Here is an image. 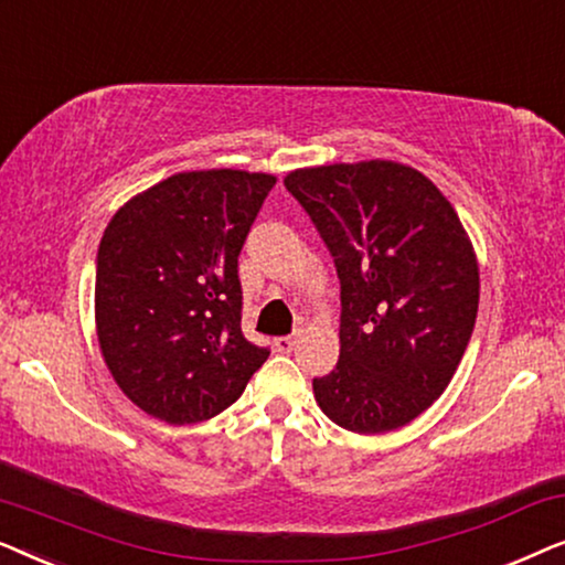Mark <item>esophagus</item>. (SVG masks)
I'll use <instances>...</instances> for the list:
<instances>
[{
    "label": "esophagus",
    "instance_id": "34e87169",
    "mask_svg": "<svg viewBox=\"0 0 565 565\" xmlns=\"http://www.w3.org/2000/svg\"><path fill=\"white\" fill-rule=\"evenodd\" d=\"M300 342V331H292L288 337H277L275 339V350L277 352H292Z\"/></svg>",
    "mask_w": 565,
    "mask_h": 565
}]
</instances>
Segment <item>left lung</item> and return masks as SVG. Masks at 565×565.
I'll use <instances>...</instances> for the list:
<instances>
[{
  "mask_svg": "<svg viewBox=\"0 0 565 565\" xmlns=\"http://www.w3.org/2000/svg\"><path fill=\"white\" fill-rule=\"evenodd\" d=\"M285 188L339 277V362L313 377L321 412L358 435L398 429L443 396L478 313V265L458 213L396 161L298 169Z\"/></svg>",
  "mask_w": 565,
  "mask_h": 565,
  "instance_id": "left-lung-1",
  "label": "left lung"
}]
</instances>
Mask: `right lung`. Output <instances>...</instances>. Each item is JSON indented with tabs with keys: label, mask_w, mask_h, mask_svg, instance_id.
I'll return each instance as SVG.
<instances>
[{
	"label": "right lung",
	"mask_w": 565,
	"mask_h": 565,
	"mask_svg": "<svg viewBox=\"0 0 565 565\" xmlns=\"http://www.w3.org/2000/svg\"><path fill=\"white\" fill-rule=\"evenodd\" d=\"M273 174L182 172L113 215L97 249V337L146 414L195 424L242 396L269 358L242 334L238 254Z\"/></svg>",
	"instance_id": "add662e5"
}]
</instances>
